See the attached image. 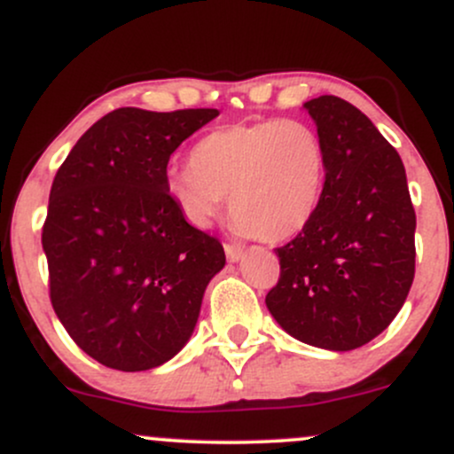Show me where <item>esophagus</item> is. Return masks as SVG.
<instances>
[{
  "label": "esophagus",
  "mask_w": 454,
  "mask_h": 454,
  "mask_svg": "<svg viewBox=\"0 0 454 454\" xmlns=\"http://www.w3.org/2000/svg\"><path fill=\"white\" fill-rule=\"evenodd\" d=\"M225 254H227V262L236 263V262H240V259H242L244 248L238 247V244H225Z\"/></svg>",
  "instance_id": "1"
}]
</instances>
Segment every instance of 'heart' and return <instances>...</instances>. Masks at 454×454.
Returning <instances> with one entry per match:
<instances>
[{"label":"heart","instance_id":"1","mask_svg":"<svg viewBox=\"0 0 454 454\" xmlns=\"http://www.w3.org/2000/svg\"><path fill=\"white\" fill-rule=\"evenodd\" d=\"M325 182V147L302 121L266 120L207 132L191 167L171 169L167 191L197 225L229 197L233 225L259 242H285L313 221Z\"/></svg>","mask_w":454,"mask_h":454}]
</instances>
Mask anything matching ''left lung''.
Masks as SVG:
<instances>
[{"label": "left lung", "instance_id": "8db88e82", "mask_svg": "<svg viewBox=\"0 0 454 454\" xmlns=\"http://www.w3.org/2000/svg\"><path fill=\"white\" fill-rule=\"evenodd\" d=\"M325 147L313 221L277 248L266 307L287 334L330 351L363 348L403 307L416 263V212L401 156L363 111L337 96L304 103Z\"/></svg>", "mask_w": 454, "mask_h": 454}]
</instances>
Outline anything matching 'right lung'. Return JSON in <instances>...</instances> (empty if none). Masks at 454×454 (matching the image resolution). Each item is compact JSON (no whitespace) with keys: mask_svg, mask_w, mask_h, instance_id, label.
I'll use <instances>...</instances> for the list:
<instances>
[{"mask_svg":"<svg viewBox=\"0 0 454 454\" xmlns=\"http://www.w3.org/2000/svg\"><path fill=\"white\" fill-rule=\"evenodd\" d=\"M216 109L124 106L100 117L58 169L43 227L55 315L85 354L147 371L191 339L214 274L216 238L188 225L167 162Z\"/></svg>","mask_w":454,"mask_h":454,"instance_id":"obj_1","label":"right lung"}]
</instances>
